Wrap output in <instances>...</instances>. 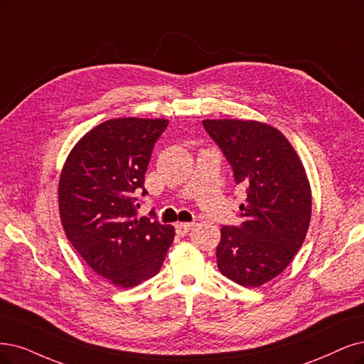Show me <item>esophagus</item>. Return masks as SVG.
<instances>
[{
    "mask_svg": "<svg viewBox=\"0 0 364 364\" xmlns=\"http://www.w3.org/2000/svg\"><path fill=\"white\" fill-rule=\"evenodd\" d=\"M195 226V223H189V222H180V223H175V231H177L178 235H186L189 232L192 228Z\"/></svg>",
    "mask_w": 364,
    "mask_h": 364,
    "instance_id": "1",
    "label": "esophagus"
}]
</instances>
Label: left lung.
I'll use <instances>...</instances> for the list:
<instances>
[{
    "label": "left lung",
    "mask_w": 364,
    "mask_h": 364,
    "mask_svg": "<svg viewBox=\"0 0 364 364\" xmlns=\"http://www.w3.org/2000/svg\"><path fill=\"white\" fill-rule=\"evenodd\" d=\"M247 189L240 205L243 223L222 226L216 249L223 276L258 288L279 276L306 238L312 218V191L303 161L285 134L255 119H204Z\"/></svg>",
    "instance_id": "left-lung-1"
}]
</instances>
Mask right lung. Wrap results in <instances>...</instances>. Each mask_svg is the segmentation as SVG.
Masks as SVG:
<instances>
[{
  "label": "right lung",
  "instance_id": "obj_1",
  "mask_svg": "<svg viewBox=\"0 0 364 364\" xmlns=\"http://www.w3.org/2000/svg\"><path fill=\"white\" fill-rule=\"evenodd\" d=\"M168 124L165 118L103 121L76 142L61 169L63 230L88 267L119 288L156 276L175 237L171 225L138 219L133 196L144 189L153 146Z\"/></svg>",
  "mask_w": 364,
  "mask_h": 364
}]
</instances>
